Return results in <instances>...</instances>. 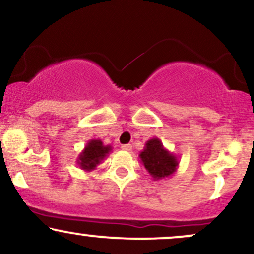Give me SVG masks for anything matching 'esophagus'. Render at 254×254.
I'll list each match as a JSON object with an SVG mask.
<instances>
[{"label":"esophagus","mask_w":254,"mask_h":254,"mask_svg":"<svg viewBox=\"0 0 254 254\" xmlns=\"http://www.w3.org/2000/svg\"><path fill=\"white\" fill-rule=\"evenodd\" d=\"M122 149L125 150V151H131V150H132V145H131V144H123V145H122Z\"/></svg>","instance_id":"34e87169"}]
</instances>
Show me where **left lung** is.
I'll return each mask as SVG.
<instances>
[{
    "instance_id": "obj_1",
    "label": "left lung",
    "mask_w": 254,
    "mask_h": 254,
    "mask_svg": "<svg viewBox=\"0 0 254 254\" xmlns=\"http://www.w3.org/2000/svg\"><path fill=\"white\" fill-rule=\"evenodd\" d=\"M139 159L154 180L172 177L179 167V159L166 149L157 137L145 142L143 150L139 153Z\"/></svg>"
}]
</instances>
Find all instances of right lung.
<instances>
[{"label": "right lung", "instance_id": "right-lung-1", "mask_svg": "<svg viewBox=\"0 0 254 254\" xmlns=\"http://www.w3.org/2000/svg\"><path fill=\"white\" fill-rule=\"evenodd\" d=\"M112 151L111 145H105L100 139H90L84 145L83 150L78 155L76 162L81 170L90 172L95 170L98 165Z\"/></svg>", "mask_w": 254, "mask_h": 254}]
</instances>
